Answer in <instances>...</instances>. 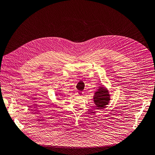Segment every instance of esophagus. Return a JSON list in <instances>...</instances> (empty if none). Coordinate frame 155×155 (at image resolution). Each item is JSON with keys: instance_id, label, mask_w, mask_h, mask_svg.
Returning <instances> with one entry per match:
<instances>
[{"instance_id": "esophagus-1", "label": "esophagus", "mask_w": 155, "mask_h": 155, "mask_svg": "<svg viewBox=\"0 0 155 155\" xmlns=\"http://www.w3.org/2000/svg\"><path fill=\"white\" fill-rule=\"evenodd\" d=\"M83 94V93L82 91H78L77 92V95H78V96H82Z\"/></svg>"}]
</instances>
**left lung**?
Masks as SVG:
<instances>
[{"label":"left lung","instance_id":"8db88e82","mask_svg":"<svg viewBox=\"0 0 155 155\" xmlns=\"http://www.w3.org/2000/svg\"><path fill=\"white\" fill-rule=\"evenodd\" d=\"M110 101V95L108 90L104 87L103 86H100L95 93L94 95V101L97 109H104L106 107Z\"/></svg>","mask_w":155,"mask_h":155}]
</instances>
